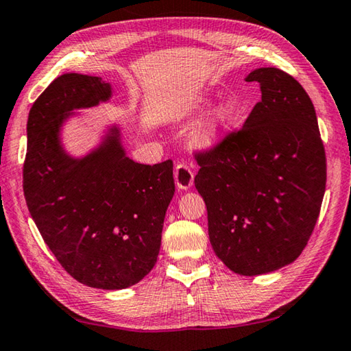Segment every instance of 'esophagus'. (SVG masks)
Masks as SVG:
<instances>
[{
    "instance_id": "34e87169",
    "label": "esophagus",
    "mask_w": 351,
    "mask_h": 351,
    "mask_svg": "<svg viewBox=\"0 0 351 351\" xmlns=\"http://www.w3.org/2000/svg\"><path fill=\"white\" fill-rule=\"evenodd\" d=\"M175 181L180 189H191L193 184V170L184 160H180L175 165Z\"/></svg>"
}]
</instances>
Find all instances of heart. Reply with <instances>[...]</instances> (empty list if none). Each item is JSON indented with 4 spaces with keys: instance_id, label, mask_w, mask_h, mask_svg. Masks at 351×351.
I'll list each match as a JSON object with an SVG mask.
<instances>
[{
    "instance_id": "b5f03b06",
    "label": "heart",
    "mask_w": 351,
    "mask_h": 351,
    "mask_svg": "<svg viewBox=\"0 0 351 351\" xmlns=\"http://www.w3.org/2000/svg\"><path fill=\"white\" fill-rule=\"evenodd\" d=\"M239 114H241V108L234 101H225L219 106L213 117L206 120V123L199 128L198 142L206 147L217 145L228 134L231 126L236 123Z\"/></svg>"
}]
</instances>
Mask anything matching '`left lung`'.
I'll return each instance as SVG.
<instances>
[{"label": "left lung", "mask_w": 351, "mask_h": 351, "mask_svg": "<svg viewBox=\"0 0 351 351\" xmlns=\"http://www.w3.org/2000/svg\"><path fill=\"white\" fill-rule=\"evenodd\" d=\"M263 98L245 123L197 156L195 187L208 208L210 245L239 275L295 261L313 234L326 186V156L314 104L275 66L247 77Z\"/></svg>", "instance_id": "left-lung-1"}]
</instances>
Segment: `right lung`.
<instances>
[{"label": "right lung", "instance_id": "add662e5", "mask_svg": "<svg viewBox=\"0 0 351 351\" xmlns=\"http://www.w3.org/2000/svg\"><path fill=\"white\" fill-rule=\"evenodd\" d=\"M109 97L110 86L101 77L77 73L56 77L43 90L27 117L23 192L32 220L66 274L114 291L136 285L158 261L175 180L171 159L137 164L117 136L84 159L62 152L59 130L66 112Z\"/></svg>", "mask_w": 351, "mask_h": 351}]
</instances>
